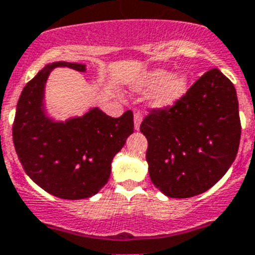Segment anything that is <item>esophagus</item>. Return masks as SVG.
Here are the masks:
<instances>
[{
	"label": "esophagus",
	"mask_w": 255,
	"mask_h": 255,
	"mask_svg": "<svg viewBox=\"0 0 255 255\" xmlns=\"http://www.w3.org/2000/svg\"><path fill=\"white\" fill-rule=\"evenodd\" d=\"M142 115L140 113H135L134 115V128H135V130H139L140 128V124H142Z\"/></svg>",
	"instance_id": "34e87169"
}]
</instances>
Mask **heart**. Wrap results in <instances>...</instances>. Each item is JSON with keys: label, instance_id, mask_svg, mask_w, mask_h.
Returning <instances> with one entry per match:
<instances>
[{"label": "heart", "instance_id": "1", "mask_svg": "<svg viewBox=\"0 0 255 255\" xmlns=\"http://www.w3.org/2000/svg\"><path fill=\"white\" fill-rule=\"evenodd\" d=\"M190 86V78L186 73L170 74L165 69H153L140 78L138 91L150 92V107L157 111L173 108L184 99Z\"/></svg>", "mask_w": 255, "mask_h": 255}]
</instances>
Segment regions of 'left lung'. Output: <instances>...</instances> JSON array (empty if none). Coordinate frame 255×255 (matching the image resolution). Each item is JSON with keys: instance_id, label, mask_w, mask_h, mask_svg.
<instances>
[{"instance_id": "1", "label": "left lung", "mask_w": 255, "mask_h": 255, "mask_svg": "<svg viewBox=\"0 0 255 255\" xmlns=\"http://www.w3.org/2000/svg\"><path fill=\"white\" fill-rule=\"evenodd\" d=\"M140 131L148 140L152 184L170 198L202 194L236 159L241 136L236 88L219 69H211L173 108L152 111Z\"/></svg>"}]
</instances>
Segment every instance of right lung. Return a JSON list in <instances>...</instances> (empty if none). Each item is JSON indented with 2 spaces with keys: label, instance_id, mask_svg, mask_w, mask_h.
I'll use <instances>...</instances> for the list:
<instances>
[{
  "label": "right lung",
  "instance_id": "right-lung-1",
  "mask_svg": "<svg viewBox=\"0 0 255 255\" xmlns=\"http://www.w3.org/2000/svg\"><path fill=\"white\" fill-rule=\"evenodd\" d=\"M56 67L86 73L85 64H48L24 86L16 104L12 140L27 176L62 199L90 198L108 182L112 160L134 131L132 112L115 119L98 107L58 121L45 105V86Z\"/></svg>",
  "mask_w": 255,
  "mask_h": 255
}]
</instances>
